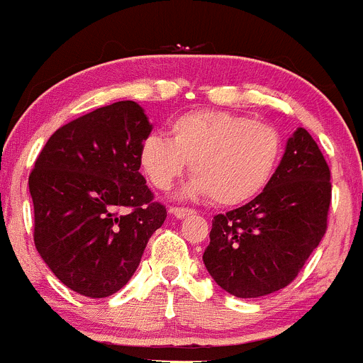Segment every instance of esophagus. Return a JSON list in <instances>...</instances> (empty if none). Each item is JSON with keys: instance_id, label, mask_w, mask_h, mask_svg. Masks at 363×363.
<instances>
[{"instance_id": "esophagus-1", "label": "esophagus", "mask_w": 363, "mask_h": 363, "mask_svg": "<svg viewBox=\"0 0 363 363\" xmlns=\"http://www.w3.org/2000/svg\"><path fill=\"white\" fill-rule=\"evenodd\" d=\"M170 211H172V215H174L175 218H179V220H182V218H186V216L193 215V209H189V208H172Z\"/></svg>"}]
</instances>
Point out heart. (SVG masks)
<instances>
[{
    "label": "heart",
    "mask_w": 363,
    "mask_h": 363,
    "mask_svg": "<svg viewBox=\"0 0 363 363\" xmlns=\"http://www.w3.org/2000/svg\"><path fill=\"white\" fill-rule=\"evenodd\" d=\"M172 140L147 135L138 161L154 188L166 191L191 168L188 191L209 195L218 206H238L269 186L283 154L272 125L228 111L201 109L175 118Z\"/></svg>",
    "instance_id": "heart-1"
}]
</instances>
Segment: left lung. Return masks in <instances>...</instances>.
<instances>
[{
  "label": "left lung",
  "mask_w": 363,
  "mask_h": 363,
  "mask_svg": "<svg viewBox=\"0 0 363 363\" xmlns=\"http://www.w3.org/2000/svg\"><path fill=\"white\" fill-rule=\"evenodd\" d=\"M330 177L319 145L297 128L269 186L213 218L202 259L216 284L242 299L289 286L326 235Z\"/></svg>",
  "instance_id": "obj_1"
}]
</instances>
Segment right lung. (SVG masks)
<instances>
[{
  "label": "right lung",
  "mask_w": 363,
  "mask_h": 363,
  "mask_svg": "<svg viewBox=\"0 0 363 363\" xmlns=\"http://www.w3.org/2000/svg\"><path fill=\"white\" fill-rule=\"evenodd\" d=\"M150 130L140 105L116 101L57 128L35 159L33 242L80 296L101 299L123 289L164 223L166 208L154 202L138 161Z\"/></svg>",
  "instance_id": "obj_1"
}]
</instances>
